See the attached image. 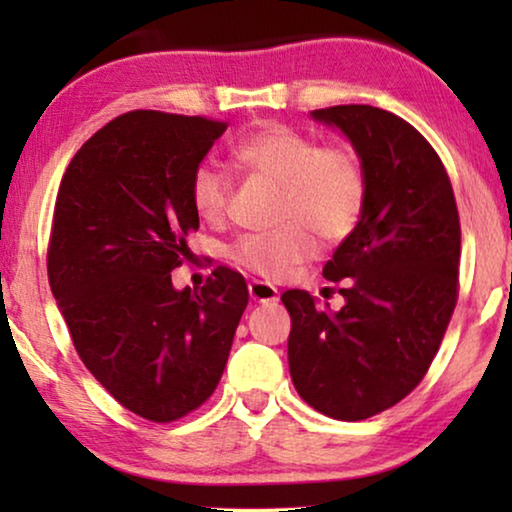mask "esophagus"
I'll list each match as a JSON object with an SVG mask.
<instances>
[{"mask_svg":"<svg viewBox=\"0 0 512 512\" xmlns=\"http://www.w3.org/2000/svg\"><path fill=\"white\" fill-rule=\"evenodd\" d=\"M249 296H251V300H254V303H277L279 293L272 284L258 282V279H256V282L249 284Z\"/></svg>","mask_w":512,"mask_h":512,"instance_id":"obj_1","label":"esophagus"}]
</instances>
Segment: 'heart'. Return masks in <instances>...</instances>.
I'll return each mask as SVG.
<instances>
[{
    "label": "heart",
    "mask_w": 512,
    "mask_h": 512,
    "mask_svg": "<svg viewBox=\"0 0 512 512\" xmlns=\"http://www.w3.org/2000/svg\"><path fill=\"white\" fill-rule=\"evenodd\" d=\"M233 163L254 177L282 188L275 233L237 237L230 261L254 275L275 279L317 254V233L326 244L342 242L359 226L368 200V174L349 146H321L317 139L282 123L249 132L230 149ZM195 214L221 223L230 205V181L219 167L200 163L188 181Z\"/></svg>",
    "instance_id": "b5f03b06"
}]
</instances>
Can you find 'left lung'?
<instances>
[{"label": "left lung", "mask_w": 512, "mask_h": 512, "mask_svg": "<svg viewBox=\"0 0 512 512\" xmlns=\"http://www.w3.org/2000/svg\"><path fill=\"white\" fill-rule=\"evenodd\" d=\"M349 137L368 174L359 226L324 265L345 305L284 291L289 368L307 405L359 422L424 380L459 298L461 226L447 170L419 130L370 104L312 111Z\"/></svg>", "instance_id": "1"}]
</instances>
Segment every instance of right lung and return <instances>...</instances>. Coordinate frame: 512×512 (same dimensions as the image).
Returning <instances> with one entry per match:
<instances>
[{"instance_id": "obj_1", "label": "right lung", "mask_w": 512, "mask_h": 512, "mask_svg": "<svg viewBox=\"0 0 512 512\" xmlns=\"http://www.w3.org/2000/svg\"><path fill=\"white\" fill-rule=\"evenodd\" d=\"M228 123L137 109L76 151L48 237V282L76 354L125 410L167 424L219 384L249 303L240 272L219 265L177 291L200 219L188 181Z\"/></svg>"}]
</instances>
